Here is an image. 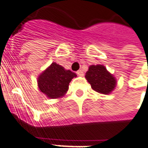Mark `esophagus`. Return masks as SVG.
<instances>
[{
    "label": "esophagus",
    "instance_id": "obj_1",
    "mask_svg": "<svg viewBox=\"0 0 148 148\" xmlns=\"http://www.w3.org/2000/svg\"><path fill=\"white\" fill-rule=\"evenodd\" d=\"M76 74H77L78 76H83V75H84V72L80 69V70H78V71L76 72Z\"/></svg>",
    "mask_w": 148,
    "mask_h": 148
}]
</instances>
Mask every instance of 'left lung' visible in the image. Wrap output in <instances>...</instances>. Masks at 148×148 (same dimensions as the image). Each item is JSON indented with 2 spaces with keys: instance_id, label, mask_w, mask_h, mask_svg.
Returning <instances> with one entry per match:
<instances>
[{
  "instance_id": "8db88e82",
  "label": "left lung",
  "mask_w": 148,
  "mask_h": 148,
  "mask_svg": "<svg viewBox=\"0 0 148 148\" xmlns=\"http://www.w3.org/2000/svg\"><path fill=\"white\" fill-rule=\"evenodd\" d=\"M85 78L91 84L92 88L102 94H109L113 91L116 84L113 75L101 64L91 65L86 73Z\"/></svg>"
}]
</instances>
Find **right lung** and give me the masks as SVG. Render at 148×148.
<instances>
[{"mask_svg":"<svg viewBox=\"0 0 148 148\" xmlns=\"http://www.w3.org/2000/svg\"><path fill=\"white\" fill-rule=\"evenodd\" d=\"M76 76L75 73L54 62L40 74L38 79V88L49 98H58L66 93L70 81Z\"/></svg>","mask_w":148,"mask_h":148,"instance_id":"obj_1","label":"right lung"}]
</instances>
